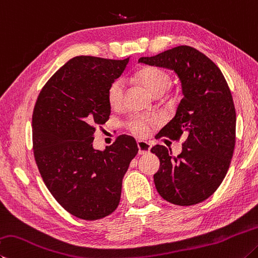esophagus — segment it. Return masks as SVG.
<instances>
[{
	"instance_id": "34e87169",
	"label": "esophagus",
	"mask_w": 258,
	"mask_h": 258,
	"mask_svg": "<svg viewBox=\"0 0 258 258\" xmlns=\"http://www.w3.org/2000/svg\"><path fill=\"white\" fill-rule=\"evenodd\" d=\"M138 148L140 154H147L151 150V144L145 141H138Z\"/></svg>"
}]
</instances>
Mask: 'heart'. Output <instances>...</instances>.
<instances>
[{
    "label": "heart",
    "mask_w": 258,
    "mask_h": 258,
    "mask_svg": "<svg viewBox=\"0 0 258 258\" xmlns=\"http://www.w3.org/2000/svg\"><path fill=\"white\" fill-rule=\"evenodd\" d=\"M135 79L154 97L162 96L171 87V77L165 70L157 67L143 68L135 73ZM124 83L115 80L107 90V99L111 108H119L124 100ZM154 119L151 117L135 116L127 121V127L139 138H147L151 133Z\"/></svg>",
    "instance_id": "1"
}]
</instances>
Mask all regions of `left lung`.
I'll return each mask as SVG.
<instances>
[{
  "label": "left lung",
  "instance_id": "obj_1",
  "mask_svg": "<svg viewBox=\"0 0 258 258\" xmlns=\"http://www.w3.org/2000/svg\"><path fill=\"white\" fill-rule=\"evenodd\" d=\"M139 62L171 69L181 81L182 98L176 116L159 139L182 142V151L156 145L160 159L154 184L163 200L188 207L209 199L227 175L236 144V109L228 83L217 64L190 46H177Z\"/></svg>",
  "mask_w": 258,
  "mask_h": 258
}]
</instances>
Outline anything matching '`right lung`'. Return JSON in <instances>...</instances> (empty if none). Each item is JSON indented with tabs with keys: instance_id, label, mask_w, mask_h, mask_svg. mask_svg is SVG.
Listing matches in <instances>:
<instances>
[{
	"instance_id": "right-lung-1",
	"label": "right lung",
	"mask_w": 258,
	"mask_h": 258,
	"mask_svg": "<svg viewBox=\"0 0 258 258\" xmlns=\"http://www.w3.org/2000/svg\"><path fill=\"white\" fill-rule=\"evenodd\" d=\"M123 60L77 56L46 82L32 113L34 157L50 194L82 220L102 219L118 207L121 181L139 148L119 135L105 151L92 148L97 126L109 119L107 90Z\"/></svg>"
}]
</instances>
